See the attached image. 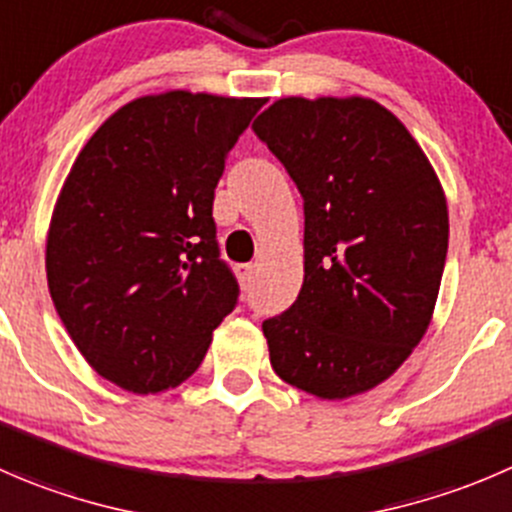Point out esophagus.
<instances>
[{"mask_svg":"<svg viewBox=\"0 0 512 512\" xmlns=\"http://www.w3.org/2000/svg\"><path fill=\"white\" fill-rule=\"evenodd\" d=\"M252 275H255V265H240V267H237V277H240L242 287L252 285Z\"/></svg>","mask_w":512,"mask_h":512,"instance_id":"34e87169","label":"esophagus"}]
</instances>
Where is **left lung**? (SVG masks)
I'll list each match as a JSON object with an SVG mask.
<instances>
[{
    "label": "left lung",
    "instance_id": "obj_1",
    "mask_svg": "<svg viewBox=\"0 0 512 512\" xmlns=\"http://www.w3.org/2000/svg\"><path fill=\"white\" fill-rule=\"evenodd\" d=\"M305 202V280L262 322L272 370L320 400L388 380L423 340L448 202L405 124L367 97H282L252 122Z\"/></svg>",
    "mask_w": 512,
    "mask_h": 512
}]
</instances>
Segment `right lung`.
<instances>
[{"instance_id":"1","label":"right lung","mask_w":512,"mask_h":512,"mask_svg":"<svg viewBox=\"0 0 512 512\" xmlns=\"http://www.w3.org/2000/svg\"><path fill=\"white\" fill-rule=\"evenodd\" d=\"M262 104L187 89L132 99L89 137L59 190L49 295L89 367L127 393L185 382L235 310L212 200Z\"/></svg>"}]
</instances>
